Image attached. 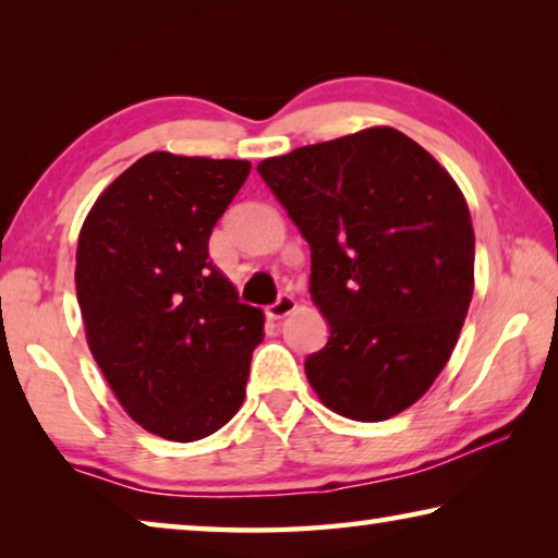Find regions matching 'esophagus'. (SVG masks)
Segmentation results:
<instances>
[{
	"label": "esophagus",
	"instance_id": "obj_1",
	"mask_svg": "<svg viewBox=\"0 0 558 558\" xmlns=\"http://www.w3.org/2000/svg\"><path fill=\"white\" fill-rule=\"evenodd\" d=\"M292 310H295V298L288 295V292H282V295L266 310V315L270 319H282V317H288Z\"/></svg>",
	"mask_w": 558,
	"mask_h": 558
}]
</instances>
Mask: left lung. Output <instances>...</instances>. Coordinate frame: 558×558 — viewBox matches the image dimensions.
<instances>
[{
	"mask_svg": "<svg viewBox=\"0 0 558 558\" xmlns=\"http://www.w3.org/2000/svg\"><path fill=\"white\" fill-rule=\"evenodd\" d=\"M258 174L310 243V295L329 339L305 359L327 409L386 421L430 389L465 323L475 233L426 149L369 128L263 159Z\"/></svg>",
	"mask_w": 558,
	"mask_h": 558,
	"instance_id": "obj_1",
	"label": "left lung"
}]
</instances>
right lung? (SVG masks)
<instances>
[{
	"label": "right lung",
	"mask_w": 558,
	"mask_h": 558,
	"mask_svg": "<svg viewBox=\"0 0 558 558\" xmlns=\"http://www.w3.org/2000/svg\"><path fill=\"white\" fill-rule=\"evenodd\" d=\"M251 162L149 153L93 204L75 253L88 347L122 409L174 442L241 409L263 313L209 260Z\"/></svg>",
	"instance_id": "add662e5"
}]
</instances>
